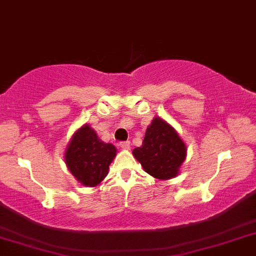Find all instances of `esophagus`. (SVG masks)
I'll return each mask as SVG.
<instances>
[{
  "label": "esophagus",
  "mask_w": 256,
  "mask_h": 256,
  "mask_svg": "<svg viewBox=\"0 0 256 256\" xmlns=\"http://www.w3.org/2000/svg\"><path fill=\"white\" fill-rule=\"evenodd\" d=\"M120 147L122 148V150H128L131 148V143L128 142V141H126V142H120Z\"/></svg>",
  "instance_id": "1"
}]
</instances>
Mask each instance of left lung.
<instances>
[{
    "label": "left lung",
    "instance_id": "1",
    "mask_svg": "<svg viewBox=\"0 0 256 256\" xmlns=\"http://www.w3.org/2000/svg\"><path fill=\"white\" fill-rule=\"evenodd\" d=\"M132 154L146 172L166 181L180 174V168L187 156V147L169 122L154 116L146 130L142 146L134 148Z\"/></svg>",
    "mask_w": 256,
    "mask_h": 256
}]
</instances>
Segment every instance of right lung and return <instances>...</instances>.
<instances>
[{
  "mask_svg": "<svg viewBox=\"0 0 256 256\" xmlns=\"http://www.w3.org/2000/svg\"><path fill=\"white\" fill-rule=\"evenodd\" d=\"M115 156L116 147L103 142L88 124H84L70 138L64 160L78 184L96 187L108 175Z\"/></svg>",
  "mask_w": 256,
  "mask_h": 256,
  "instance_id": "right-lung-1",
  "label": "right lung"
}]
</instances>
